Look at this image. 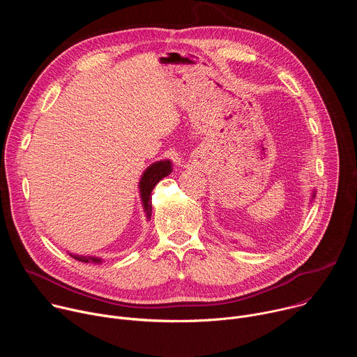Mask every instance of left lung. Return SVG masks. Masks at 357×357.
Segmentation results:
<instances>
[{
  "mask_svg": "<svg viewBox=\"0 0 357 357\" xmlns=\"http://www.w3.org/2000/svg\"><path fill=\"white\" fill-rule=\"evenodd\" d=\"M314 197H315V190H314V193H312V199H314Z\"/></svg>",
  "mask_w": 357,
  "mask_h": 357,
  "instance_id": "8db88e82",
  "label": "left lung"
}]
</instances>
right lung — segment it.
I'll return each instance as SVG.
<instances>
[{
    "label": "right lung",
    "instance_id": "right-lung-1",
    "mask_svg": "<svg viewBox=\"0 0 357 357\" xmlns=\"http://www.w3.org/2000/svg\"><path fill=\"white\" fill-rule=\"evenodd\" d=\"M172 172V164L169 160H164V161H158L154 162L152 165H149L145 172L142 174L141 179H139V195H141V200H142V206H144V212L146 215V219H151L152 215V208H151V192L152 189L155 188V185L165 176H168ZM70 256L75 260H79L82 263H94L98 264L101 263V259L98 257H87V256H77V254H70Z\"/></svg>",
    "mask_w": 357,
    "mask_h": 357
}]
</instances>
